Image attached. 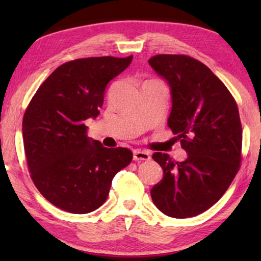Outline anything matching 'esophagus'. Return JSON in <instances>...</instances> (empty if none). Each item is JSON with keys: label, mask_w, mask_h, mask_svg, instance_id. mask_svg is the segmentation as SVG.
Masks as SVG:
<instances>
[{"label": "esophagus", "mask_w": 261, "mask_h": 261, "mask_svg": "<svg viewBox=\"0 0 261 261\" xmlns=\"http://www.w3.org/2000/svg\"><path fill=\"white\" fill-rule=\"evenodd\" d=\"M151 159L148 152L141 151V149H135L134 151V160L135 161H147Z\"/></svg>", "instance_id": "34e87169"}]
</instances>
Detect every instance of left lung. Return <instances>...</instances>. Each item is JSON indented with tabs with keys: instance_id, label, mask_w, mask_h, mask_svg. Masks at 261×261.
Wrapping results in <instances>:
<instances>
[{
	"instance_id": "8db88e82",
	"label": "left lung",
	"mask_w": 261,
	"mask_h": 261,
	"mask_svg": "<svg viewBox=\"0 0 261 261\" xmlns=\"http://www.w3.org/2000/svg\"><path fill=\"white\" fill-rule=\"evenodd\" d=\"M148 63L170 87L168 126L188 153L182 162L166 153L153 154L163 177L151 190L152 200L168 216L192 218L223 196L240 169L242 124L237 103L212 70L192 57L160 54Z\"/></svg>"
}]
</instances>
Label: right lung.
<instances>
[{"mask_svg": "<svg viewBox=\"0 0 261 261\" xmlns=\"http://www.w3.org/2000/svg\"><path fill=\"white\" fill-rule=\"evenodd\" d=\"M132 55L87 57L60 65L38 88L23 118L31 178L53 205L73 214L93 212L107 199L114 176L132 160L124 147L106 148L87 137V118L102 107L108 83Z\"/></svg>", "mask_w": 261, "mask_h": 261, "instance_id": "add662e5", "label": "right lung"}]
</instances>
